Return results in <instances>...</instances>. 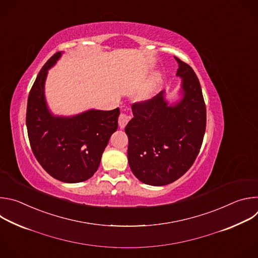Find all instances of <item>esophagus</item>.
I'll use <instances>...</instances> for the list:
<instances>
[{
	"label": "esophagus",
	"instance_id": "1",
	"mask_svg": "<svg viewBox=\"0 0 258 258\" xmlns=\"http://www.w3.org/2000/svg\"><path fill=\"white\" fill-rule=\"evenodd\" d=\"M128 120H130V116H128L127 114H125V113H120V115H119V117H118V124H119V127H120V128H124L125 125L127 124Z\"/></svg>",
	"mask_w": 258,
	"mask_h": 258
}]
</instances>
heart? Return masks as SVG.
Returning a JSON list of instances; mask_svg holds the SVG:
<instances>
[{
	"mask_svg": "<svg viewBox=\"0 0 258 258\" xmlns=\"http://www.w3.org/2000/svg\"><path fill=\"white\" fill-rule=\"evenodd\" d=\"M159 83H160V75H158V73H156V75H155V76L153 77V79H152V82H151V89H150V90L154 89ZM150 92H151V91L143 93V94L140 96V99H142V100H147V99H148V98L150 97Z\"/></svg>",
	"mask_w": 258,
	"mask_h": 258,
	"instance_id": "b5f03b06",
	"label": "heart"
}]
</instances>
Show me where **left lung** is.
I'll return each instance as SVG.
<instances>
[{
	"mask_svg": "<svg viewBox=\"0 0 258 258\" xmlns=\"http://www.w3.org/2000/svg\"><path fill=\"white\" fill-rule=\"evenodd\" d=\"M181 80L175 102L165 91L132 106L134 117L125 126L127 159L135 176L150 186H165L194 163L206 128V107L194 70L174 57Z\"/></svg>",
	"mask_w": 258,
	"mask_h": 258,
	"instance_id": "left-lung-1",
	"label": "left lung"
}]
</instances>
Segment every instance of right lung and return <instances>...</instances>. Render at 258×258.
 I'll return each instance as SVG.
<instances>
[{
  "mask_svg": "<svg viewBox=\"0 0 258 258\" xmlns=\"http://www.w3.org/2000/svg\"><path fill=\"white\" fill-rule=\"evenodd\" d=\"M62 54L52 56L36 77L27 101L26 127L31 150L43 168L58 180L75 183L97 171L120 112L119 108L89 109L71 116L55 115L47 104L45 84Z\"/></svg>",
  "mask_w": 258,
  "mask_h": 258,
  "instance_id": "right-lung-1",
  "label": "right lung"
}]
</instances>
